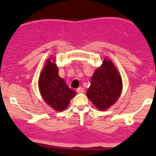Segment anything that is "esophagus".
<instances>
[{
    "instance_id": "obj_1",
    "label": "esophagus",
    "mask_w": 156,
    "mask_h": 156,
    "mask_svg": "<svg viewBox=\"0 0 156 156\" xmlns=\"http://www.w3.org/2000/svg\"><path fill=\"white\" fill-rule=\"evenodd\" d=\"M76 91H77V93H83V88L82 87H79V88H77Z\"/></svg>"
}]
</instances>
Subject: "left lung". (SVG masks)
I'll use <instances>...</instances> for the list:
<instances>
[{
	"label": "left lung",
	"instance_id": "1",
	"mask_svg": "<svg viewBox=\"0 0 156 156\" xmlns=\"http://www.w3.org/2000/svg\"><path fill=\"white\" fill-rule=\"evenodd\" d=\"M122 89L120 74L110 59L105 58L95 70L87 96L99 110H106L116 102Z\"/></svg>",
	"mask_w": 156,
	"mask_h": 156
}]
</instances>
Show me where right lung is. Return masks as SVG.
Here are the masks:
<instances>
[{"mask_svg": "<svg viewBox=\"0 0 156 156\" xmlns=\"http://www.w3.org/2000/svg\"><path fill=\"white\" fill-rule=\"evenodd\" d=\"M53 61L51 62V60ZM54 58L46 62L41 71L38 84L39 90L45 102L56 111L61 112L68 107L76 92L70 89L64 80L58 76V68Z\"/></svg>", "mask_w": 156, "mask_h": 156, "instance_id": "right-lung-1", "label": "right lung"}]
</instances>
